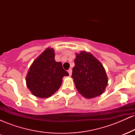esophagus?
Instances as JSON below:
<instances>
[{"label":"esophagus","mask_w":135,"mask_h":135,"mask_svg":"<svg viewBox=\"0 0 135 135\" xmlns=\"http://www.w3.org/2000/svg\"><path fill=\"white\" fill-rule=\"evenodd\" d=\"M68 72H69V75H72V70L71 69H69V70H68Z\"/></svg>","instance_id":"34e87169"}]
</instances>
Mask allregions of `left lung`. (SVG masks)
Returning <instances> with one entry per match:
<instances>
[{"label":"left lung","instance_id":"8db88e82","mask_svg":"<svg viewBox=\"0 0 135 135\" xmlns=\"http://www.w3.org/2000/svg\"><path fill=\"white\" fill-rule=\"evenodd\" d=\"M74 63L72 77L79 92L87 98L101 95L108 83L106 72L101 63L91 54L85 51L77 54Z\"/></svg>","mask_w":135,"mask_h":135}]
</instances>
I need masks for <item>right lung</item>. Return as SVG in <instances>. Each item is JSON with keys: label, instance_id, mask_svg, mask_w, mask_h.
I'll use <instances>...</instances> for the list:
<instances>
[{"label": "right lung", "instance_id": "obj_1", "mask_svg": "<svg viewBox=\"0 0 135 135\" xmlns=\"http://www.w3.org/2000/svg\"><path fill=\"white\" fill-rule=\"evenodd\" d=\"M69 75L63 69L62 63L55 60L54 49L47 48L32 64L26 82L33 95L44 98L58 91L63 77Z\"/></svg>", "mask_w": 135, "mask_h": 135}]
</instances>
